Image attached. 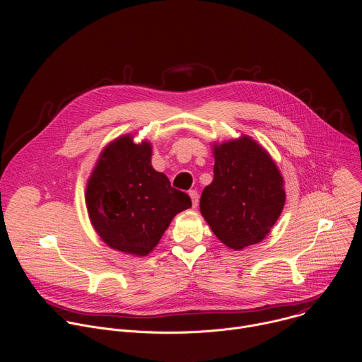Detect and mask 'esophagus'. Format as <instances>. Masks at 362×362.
<instances>
[{"label": "esophagus", "mask_w": 362, "mask_h": 362, "mask_svg": "<svg viewBox=\"0 0 362 362\" xmlns=\"http://www.w3.org/2000/svg\"><path fill=\"white\" fill-rule=\"evenodd\" d=\"M189 196L192 199V206H193V208H197V204H199V193L196 190H190Z\"/></svg>", "instance_id": "obj_1"}]
</instances>
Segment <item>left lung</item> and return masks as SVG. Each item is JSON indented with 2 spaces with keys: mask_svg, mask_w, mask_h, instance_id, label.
<instances>
[{
  "mask_svg": "<svg viewBox=\"0 0 362 362\" xmlns=\"http://www.w3.org/2000/svg\"><path fill=\"white\" fill-rule=\"evenodd\" d=\"M214 180L200 196V212L226 246L261 242L278 221L284 179L269 154L247 136L214 146Z\"/></svg>",
  "mask_w": 362,
  "mask_h": 362,
  "instance_id": "obj_1",
  "label": "left lung"
}]
</instances>
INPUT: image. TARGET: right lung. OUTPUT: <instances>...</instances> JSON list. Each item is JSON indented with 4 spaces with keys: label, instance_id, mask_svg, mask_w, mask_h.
I'll return each instance as SVG.
<instances>
[{
    "label": "right lung",
    "instance_id": "1",
    "mask_svg": "<svg viewBox=\"0 0 362 362\" xmlns=\"http://www.w3.org/2000/svg\"><path fill=\"white\" fill-rule=\"evenodd\" d=\"M150 160V143L119 137L100 154L86 190L90 221L100 238L137 256L153 250L172 219L192 206L189 194L172 187Z\"/></svg>",
    "mask_w": 362,
    "mask_h": 362
}]
</instances>
